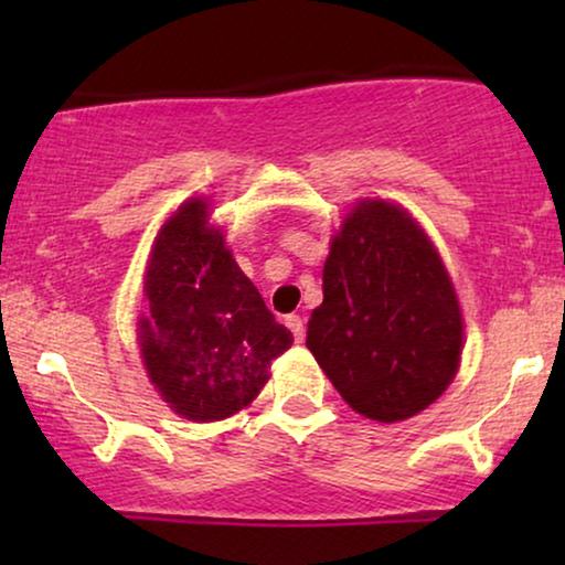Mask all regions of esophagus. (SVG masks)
<instances>
[{
    "label": "esophagus",
    "instance_id": "obj_1",
    "mask_svg": "<svg viewBox=\"0 0 565 565\" xmlns=\"http://www.w3.org/2000/svg\"><path fill=\"white\" fill-rule=\"evenodd\" d=\"M285 323H288V329L292 331V337H296V342H303V337H306L303 319H300V316H288Z\"/></svg>",
    "mask_w": 565,
    "mask_h": 565
}]
</instances>
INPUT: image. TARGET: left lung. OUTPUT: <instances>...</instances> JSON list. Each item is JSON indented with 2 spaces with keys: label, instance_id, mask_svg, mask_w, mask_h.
I'll list each match as a JSON object with an SVG mask.
<instances>
[{
  "label": "left lung",
  "instance_id": "1",
  "mask_svg": "<svg viewBox=\"0 0 565 565\" xmlns=\"http://www.w3.org/2000/svg\"><path fill=\"white\" fill-rule=\"evenodd\" d=\"M306 347L339 396L383 424L424 412L452 383L460 303L435 244L404 207L360 200L347 213Z\"/></svg>",
  "mask_w": 565,
  "mask_h": 565
}]
</instances>
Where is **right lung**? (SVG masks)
I'll return each mask as SVG.
<instances>
[{"instance_id":"obj_1","label":"right lung","mask_w":565,"mask_h":565,"mask_svg":"<svg viewBox=\"0 0 565 565\" xmlns=\"http://www.w3.org/2000/svg\"><path fill=\"white\" fill-rule=\"evenodd\" d=\"M149 313L138 344L153 388L174 414L221 422L249 406L269 365L292 344L254 282L207 223V203L190 198L161 226L143 275Z\"/></svg>"}]
</instances>
